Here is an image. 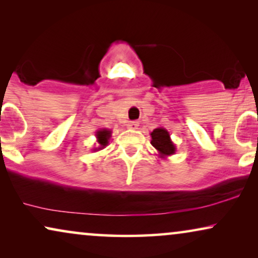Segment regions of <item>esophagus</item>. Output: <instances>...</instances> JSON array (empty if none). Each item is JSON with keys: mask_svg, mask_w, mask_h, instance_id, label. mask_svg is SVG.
Here are the masks:
<instances>
[{"mask_svg": "<svg viewBox=\"0 0 258 258\" xmlns=\"http://www.w3.org/2000/svg\"><path fill=\"white\" fill-rule=\"evenodd\" d=\"M137 126H139V122L137 121H132L128 123V128L129 129H137Z\"/></svg>", "mask_w": 258, "mask_h": 258, "instance_id": "obj_1", "label": "esophagus"}]
</instances>
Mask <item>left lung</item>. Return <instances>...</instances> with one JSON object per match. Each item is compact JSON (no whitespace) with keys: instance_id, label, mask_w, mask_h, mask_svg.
<instances>
[{"instance_id":"left-lung-1","label":"left lung","mask_w":258,"mask_h":258,"mask_svg":"<svg viewBox=\"0 0 258 258\" xmlns=\"http://www.w3.org/2000/svg\"><path fill=\"white\" fill-rule=\"evenodd\" d=\"M150 136H151V146L158 151L160 157L170 156V155L175 154L176 147L175 144L171 142L170 135H169L167 129L164 128L154 129L153 133L150 134Z\"/></svg>"}]
</instances>
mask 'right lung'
I'll use <instances>...</instances> for the list:
<instances>
[{
	"instance_id": "obj_1",
	"label": "right lung",
	"mask_w": 258,
	"mask_h": 258,
	"mask_svg": "<svg viewBox=\"0 0 258 258\" xmlns=\"http://www.w3.org/2000/svg\"><path fill=\"white\" fill-rule=\"evenodd\" d=\"M110 136H111V130H108V129L97 130L96 137H97V142H98V144H100V147L95 148L94 150H101V149H103L104 147H107Z\"/></svg>"
}]
</instances>
